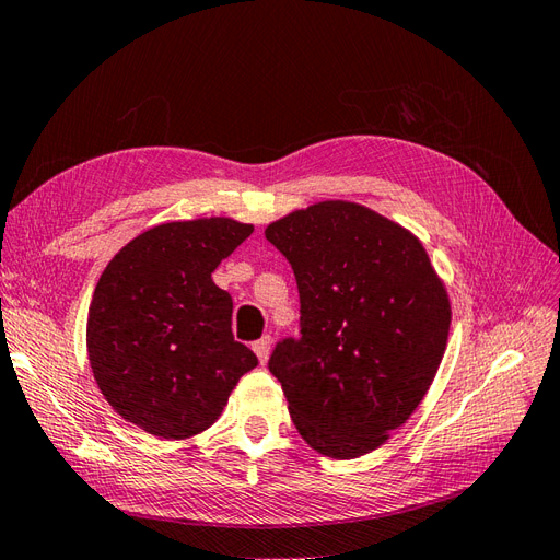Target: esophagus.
Segmentation results:
<instances>
[{"label":"esophagus","instance_id":"34e87169","mask_svg":"<svg viewBox=\"0 0 560 560\" xmlns=\"http://www.w3.org/2000/svg\"><path fill=\"white\" fill-rule=\"evenodd\" d=\"M254 351H256V355L260 360V365H265L267 358H269V351H272V337L265 335L258 341H254Z\"/></svg>","mask_w":560,"mask_h":560}]
</instances>
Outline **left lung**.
I'll use <instances>...</instances> for the list:
<instances>
[{"label":"left lung","mask_w":560,"mask_h":560,"mask_svg":"<svg viewBox=\"0 0 560 560\" xmlns=\"http://www.w3.org/2000/svg\"><path fill=\"white\" fill-rule=\"evenodd\" d=\"M291 262L300 339L269 358L302 440L349 460L421 405L448 339L451 302L423 244L363 205L326 200L265 228Z\"/></svg>","instance_id":"obj_1"}]
</instances>
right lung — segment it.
<instances>
[{
	"label": "right lung",
	"mask_w": 560,
	"mask_h": 560,
	"mask_svg": "<svg viewBox=\"0 0 560 560\" xmlns=\"http://www.w3.org/2000/svg\"><path fill=\"white\" fill-rule=\"evenodd\" d=\"M254 232L228 215L172 221L125 244L88 310V360L118 417L160 440L215 423L256 353L232 337V298L211 272Z\"/></svg>",
	"instance_id": "add662e5"
}]
</instances>
